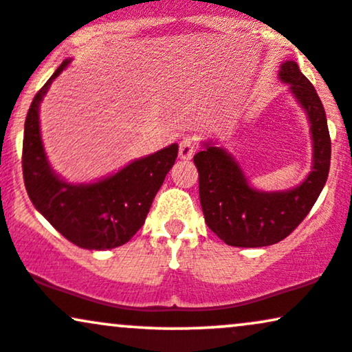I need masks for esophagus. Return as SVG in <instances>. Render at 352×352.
Masks as SVG:
<instances>
[{
	"instance_id": "esophagus-1",
	"label": "esophagus",
	"mask_w": 352,
	"mask_h": 352,
	"mask_svg": "<svg viewBox=\"0 0 352 352\" xmlns=\"http://www.w3.org/2000/svg\"><path fill=\"white\" fill-rule=\"evenodd\" d=\"M196 153V140L191 136H184L179 142V158L181 160H191Z\"/></svg>"
}]
</instances>
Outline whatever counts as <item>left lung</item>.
<instances>
[{"instance_id": "left-lung-1", "label": "left lung", "mask_w": 352, "mask_h": 352, "mask_svg": "<svg viewBox=\"0 0 352 352\" xmlns=\"http://www.w3.org/2000/svg\"><path fill=\"white\" fill-rule=\"evenodd\" d=\"M278 78L307 113L313 140L311 171L298 186L285 191H262L250 184L239 161L214 142L202 143L194 155L199 173V199L206 224L234 247H267L283 241L308 216L323 191L331 161L326 113L315 87L296 62L285 60Z\"/></svg>"}]
</instances>
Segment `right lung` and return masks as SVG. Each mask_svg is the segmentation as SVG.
<instances>
[{"mask_svg": "<svg viewBox=\"0 0 352 352\" xmlns=\"http://www.w3.org/2000/svg\"><path fill=\"white\" fill-rule=\"evenodd\" d=\"M65 59L36 94L24 123L23 176L29 199L67 241L87 250L123 245L144 224L151 202L175 164L177 144L128 163L95 183H67L51 168L39 126V107Z\"/></svg>", "mask_w": 352, "mask_h": 352, "instance_id": "add662e5", "label": "right lung"}]
</instances>
